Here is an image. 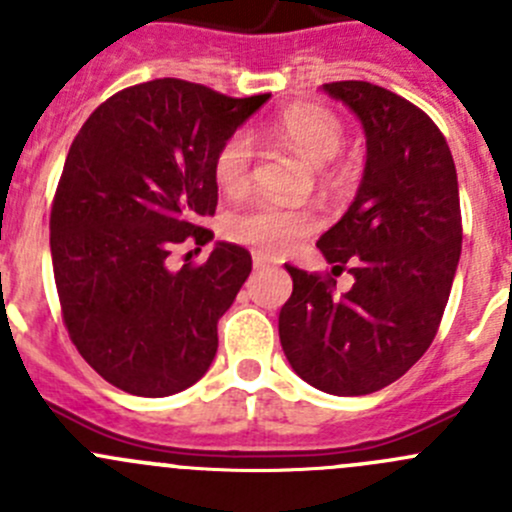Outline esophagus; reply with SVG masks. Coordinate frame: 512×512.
Here are the masks:
<instances>
[{
  "label": "esophagus",
  "mask_w": 512,
  "mask_h": 512,
  "mask_svg": "<svg viewBox=\"0 0 512 512\" xmlns=\"http://www.w3.org/2000/svg\"><path fill=\"white\" fill-rule=\"evenodd\" d=\"M252 262H255V267H257V270H260V267H270V265H272V260H270V257L260 255V252H257V255L252 257Z\"/></svg>",
  "instance_id": "34e87169"
}]
</instances>
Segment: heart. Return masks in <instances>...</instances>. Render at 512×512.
<instances>
[{"mask_svg": "<svg viewBox=\"0 0 512 512\" xmlns=\"http://www.w3.org/2000/svg\"><path fill=\"white\" fill-rule=\"evenodd\" d=\"M272 133L314 165L329 163L344 143V126L332 111L319 106H292L272 123ZM255 141L247 131H235L218 148L213 160L215 183L225 193L237 195L252 180ZM319 218L312 208H289L275 203H252L227 215L225 232L237 242L257 247L267 255L294 250L317 230Z\"/></svg>", "mask_w": 512, "mask_h": 512, "instance_id": "heart-1", "label": "heart"}]
</instances>
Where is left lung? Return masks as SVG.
<instances>
[{
  "instance_id": "left-lung-1",
  "label": "left lung",
  "mask_w": 512,
  "mask_h": 512,
  "mask_svg": "<svg viewBox=\"0 0 512 512\" xmlns=\"http://www.w3.org/2000/svg\"><path fill=\"white\" fill-rule=\"evenodd\" d=\"M366 133L364 178L354 203L317 247L337 280L287 267L292 297L280 342L314 389L364 396L401 379L426 354L441 324L458 257L461 200L451 148L436 123L406 98L369 81L324 84Z\"/></svg>"
}]
</instances>
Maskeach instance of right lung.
<instances>
[{
    "mask_svg": "<svg viewBox=\"0 0 512 512\" xmlns=\"http://www.w3.org/2000/svg\"><path fill=\"white\" fill-rule=\"evenodd\" d=\"M267 98L146 81L103 101L71 143L49 220L56 292L74 347L116 389L160 399L213 364L250 252L215 242L180 270L168 255L213 240L215 153Z\"/></svg>",
    "mask_w": 512,
    "mask_h": 512,
    "instance_id": "obj_1",
    "label": "right lung"
}]
</instances>
